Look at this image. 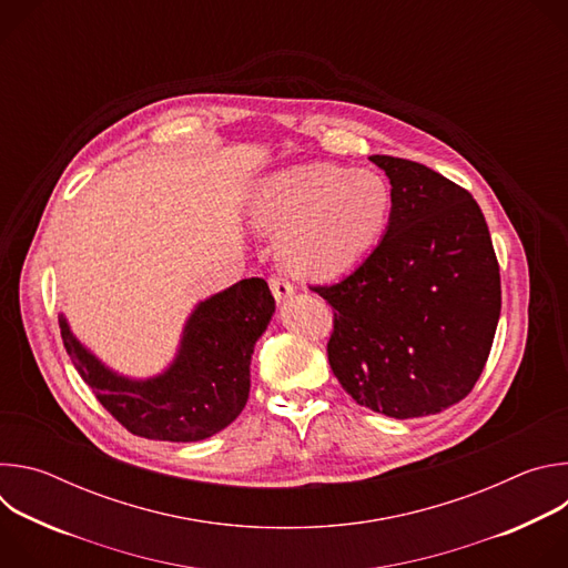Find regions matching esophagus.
Instances as JSON below:
<instances>
[{"instance_id":"obj_1","label":"esophagus","mask_w":568,"mask_h":568,"mask_svg":"<svg viewBox=\"0 0 568 568\" xmlns=\"http://www.w3.org/2000/svg\"><path fill=\"white\" fill-rule=\"evenodd\" d=\"M270 290H272V294H274V298H276L278 303H283V301H287V298L294 296V287H292L285 278H278V276H272V278H270Z\"/></svg>"}]
</instances>
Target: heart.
I'll return each instance as SVG.
<instances>
[{
    "mask_svg": "<svg viewBox=\"0 0 568 568\" xmlns=\"http://www.w3.org/2000/svg\"><path fill=\"white\" fill-rule=\"evenodd\" d=\"M390 184L371 171L307 164L265 178L247 200V222L281 235L278 261L296 278L328 283L355 270L384 235Z\"/></svg>",
    "mask_w": 568,
    "mask_h": 568,
    "instance_id": "1",
    "label": "heart"
}]
</instances>
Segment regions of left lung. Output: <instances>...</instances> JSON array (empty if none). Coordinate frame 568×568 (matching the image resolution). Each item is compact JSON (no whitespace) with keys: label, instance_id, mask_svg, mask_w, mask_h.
Returning a JSON list of instances; mask_svg holds the SVG:
<instances>
[{"label":"left lung","instance_id":"obj_1","mask_svg":"<svg viewBox=\"0 0 568 568\" xmlns=\"http://www.w3.org/2000/svg\"><path fill=\"white\" fill-rule=\"evenodd\" d=\"M390 222L344 281L314 287L335 307L328 359L344 390L388 418L449 409L488 362L501 314L493 237L474 197L409 159L373 154Z\"/></svg>","mask_w":568,"mask_h":568}]
</instances>
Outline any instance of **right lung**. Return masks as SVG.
<instances>
[{"instance_id":"1","label":"right lung","mask_w":568,"mask_h":568,"mask_svg":"<svg viewBox=\"0 0 568 568\" xmlns=\"http://www.w3.org/2000/svg\"><path fill=\"white\" fill-rule=\"evenodd\" d=\"M276 303L263 278H245L200 301L189 314L178 355L159 375L136 379L105 366L80 344L60 314V335L97 399L134 436L195 443L229 427L245 409L252 355Z\"/></svg>"}]
</instances>
